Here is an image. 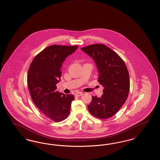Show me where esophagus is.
Instances as JSON below:
<instances>
[{
    "label": "esophagus",
    "mask_w": 160,
    "mask_h": 160,
    "mask_svg": "<svg viewBox=\"0 0 160 160\" xmlns=\"http://www.w3.org/2000/svg\"><path fill=\"white\" fill-rule=\"evenodd\" d=\"M83 95V93H82V92H78L76 93L75 96H76V97H80V96H81V95Z\"/></svg>",
    "instance_id": "34e87169"
}]
</instances>
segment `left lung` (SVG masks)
Here are the masks:
<instances>
[{"label": "left lung", "instance_id": "8db88e82", "mask_svg": "<svg viewBox=\"0 0 160 160\" xmlns=\"http://www.w3.org/2000/svg\"><path fill=\"white\" fill-rule=\"evenodd\" d=\"M95 61L98 68V81L104 87L103 94L93 96L88 106L89 112L106 119L117 113L125 102L129 91V73L121 58L104 44H93L81 48Z\"/></svg>", "mask_w": 160, "mask_h": 160}]
</instances>
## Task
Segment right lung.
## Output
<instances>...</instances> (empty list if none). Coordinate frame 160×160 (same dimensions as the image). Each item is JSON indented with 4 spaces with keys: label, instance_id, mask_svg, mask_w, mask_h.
<instances>
[{
    "label": "right lung",
    "instance_id": "1",
    "mask_svg": "<svg viewBox=\"0 0 160 160\" xmlns=\"http://www.w3.org/2000/svg\"><path fill=\"white\" fill-rule=\"evenodd\" d=\"M78 46H49L33 59L28 70V85L31 98L39 110L54 122L64 120L70 113L74 97L56 91L62 63Z\"/></svg>",
    "mask_w": 160,
    "mask_h": 160
}]
</instances>
